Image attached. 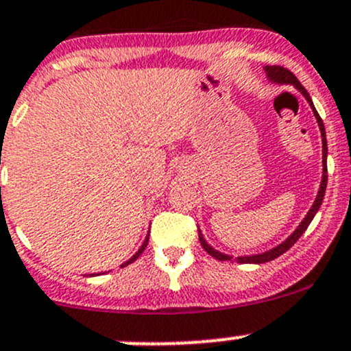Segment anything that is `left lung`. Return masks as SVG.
I'll return each mask as SVG.
<instances>
[{"label":"left lung","instance_id":"1","mask_svg":"<svg viewBox=\"0 0 351 351\" xmlns=\"http://www.w3.org/2000/svg\"><path fill=\"white\" fill-rule=\"evenodd\" d=\"M265 69H267L268 77H270V80L274 81V83H280V84H293V86H295L297 90H299L300 93H302L304 97H306V100L309 101L311 108H313L314 115H316V119H317V123H319L321 137H323V166H324V168H323V182H321L319 192H317V197H316V200H314V204H313V207H311V210L307 212V215H306V217H304V221L300 222L299 228H297L295 231H293L292 234H290L289 238H287L284 243L278 244V246H275V247H271L270 251H265V253H260V254H251V256H238V258H236V261H238V263H267V261L275 260V258H278V256H280V254H284L287 250H290V247H292L293 244L297 243V239H299L300 236L304 234V231H306V229L309 228L311 221H313V219H314V215H316V212L319 210L321 204H323L324 192H326V183H328V166H326L328 143H326V130H324V123H323V120H321L319 113H317V112H316V108H314L313 100H311L309 93H307L306 88H304L302 84L299 83V80H297V77H295V74L290 73V71H289V69H285V67H282V66H268V67H265ZM198 239H200L202 247H204V250L207 251V253L210 254L212 258H215V260H219V261L231 260V256H228V254L219 253V251H215L214 247L208 246V244L205 243L204 236L200 234V231H198Z\"/></svg>","mask_w":351,"mask_h":351}]
</instances>
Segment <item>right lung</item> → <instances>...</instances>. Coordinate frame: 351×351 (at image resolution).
Returning <instances> with one entry per match:
<instances>
[{
	"instance_id": "obj_1",
	"label": "right lung",
	"mask_w": 351,
	"mask_h": 351,
	"mask_svg": "<svg viewBox=\"0 0 351 351\" xmlns=\"http://www.w3.org/2000/svg\"><path fill=\"white\" fill-rule=\"evenodd\" d=\"M147 241H149V238H146V241H144V243H143V246H141V247H139V251H137V253H136V254H134V256H132V258H130V260H129V261H125V263H123V265H122V267H127V265H130V263H132V261H136V260H137V258H139V254H141V253H143V251H144V250H146V246H147Z\"/></svg>"
}]
</instances>
